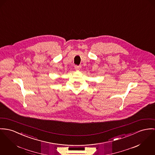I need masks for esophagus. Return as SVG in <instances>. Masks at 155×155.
<instances>
[{"label":"esophagus","instance_id":"34e87169","mask_svg":"<svg viewBox=\"0 0 155 155\" xmlns=\"http://www.w3.org/2000/svg\"><path fill=\"white\" fill-rule=\"evenodd\" d=\"M74 68L76 70H79L80 68H81V66H79V65H75L74 66Z\"/></svg>","mask_w":155,"mask_h":155}]
</instances>
